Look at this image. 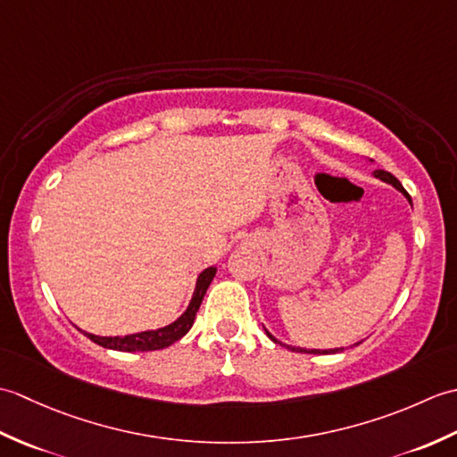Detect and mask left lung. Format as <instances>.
<instances>
[{"label": "left lung", "mask_w": 457, "mask_h": 457, "mask_svg": "<svg viewBox=\"0 0 457 457\" xmlns=\"http://www.w3.org/2000/svg\"><path fill=\"white\" fill-rule=\"evenodd\" d=\"M373 174H375V177H377L378 180H383V182H389V184H393V187H395L396 190H399V192H403L404 196L409 198V202H411L409 192H406V190L403 188V184L399 182V179H395L391 172H386V170H375ZM411 204H412V202H411ZM265 332H267V329H265ZM267 336H269L270 339H273L275 344H280L275 336H270L269 332H267ZM280 345H285V344H280ZM355 345H357V344H355ZM287 347H288V349H293V352H300V353H337V352H344V347H336V349H304V347H293V345H287Z\"/></svg>", "instance_id": "8db88e82"}]
</instances>
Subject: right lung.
Wrapping results in <instances>:
<instances>
[{
    "instance_id": "add662e5",
    "label": "right lung",
    "mask_w": 457,
    "mask_h": 457,
    "mask_svg": "<svg viewBox=\"0 0 457 457\" xmlns=\"http://www.w3.org/2000/svg\"><path fill=\"white\" fill-rule=\"evenodd\" d=\"M216 267L204 269L196 278V288H194V295L190 298L188 308L184 310L180 318L174 320L172 324L159 328V329H147V332L139 334H129V336H94L84 332L86 337H90L94 344H98L105 349H115V352H154V349L169 347L174 342H179L182 336H187L188 329L194 324V318H196L198 308L204 300V295L210 287V283L216 277Z\"/></svg>"
}]
</instances>
